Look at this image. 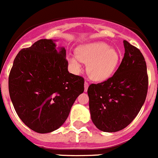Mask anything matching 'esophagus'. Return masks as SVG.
<instances>
[{"label": "esophagus", "instance_id": "34e87169", "mask_svg": "<svg viewBox=\"0 0 158 158\" xmlns=\"http://www.w3.org/2000/svg\"><path fill=\"white\" fill-rule=\"evenodd\" d=\"M89 82L86 81H85V92L88 90V88H89Z\"/></svg>", "mask_w": 158, "mask_h": 158}]
</instances>
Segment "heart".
I'll return each instance as SVG.
<instances>
[{
    "instance_id": "b5f03b06",
    "label": "heart",
    "mask_w": 158,
    "mask_h": 158,
    "mask_svg": "<svg viewBox=\"0 0 158 158\" xmlns=\"http://www.w3.org/2000/svg\"><path fill=\"white\" fill-rule=\"evenodd\" d=\"M77 56L69 58L76 70H80V61L88 64V74L94 81H103L112 75L119 62V54L104 42L85 44L77 49Z\"/></svg>"
}]
</instances>
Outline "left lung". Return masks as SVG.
<instances>
[{
    "instance_id": "left-lung-1",
    "label": "left lung",
    "mask_w": 158,
    "mask_h": 158,
    "mask_svg": "<svg viewBox=\"0 0 158 158\" xmlns=\"http://www.w3.org/2000/svg\"><path fill=\"white\" fill-rule=\"evenodd\" d=\"M125 53L113 76L88 89L89 109L95 126L104 132H116L135 119L148 91L145 58L135 46L123 40Z\"/></svg>"
}]
</instances>
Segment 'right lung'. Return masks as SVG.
I'll return each instance as SVG.
<instances>
[{"label": "right lung", "mask_w": 158, "mask_h": 158, "mask_svg": "<svg viewBox=\"0 0 158 158\" xmlns=\"http://www.w3.org/2000/svg\"><path fill=\"white\" fill-rule=\"evenodd\" d=\"M51 40L22 49L8 76V90L18 116L37 133L59 128L84 92L85 80L68 71L65 50Z\"/></svg>", "instance_id": "add662e5"}]
</instances>
